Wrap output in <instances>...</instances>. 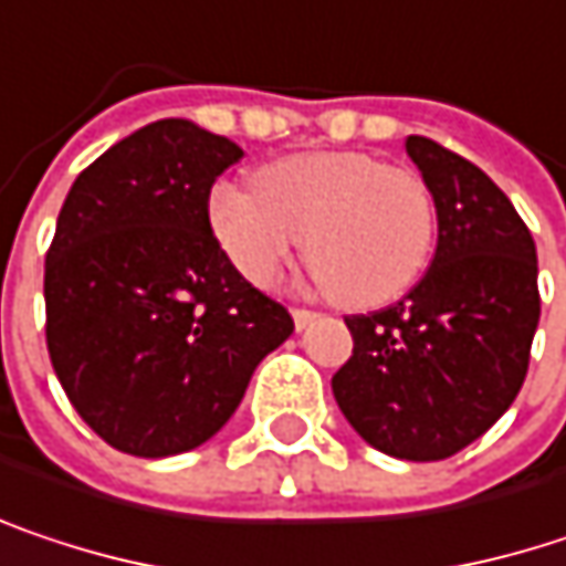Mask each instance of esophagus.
Instances as JSON below:
<instances>
[{
	"label": "esophagus",
	"instance_id": "esophagus-1",
	"mask_svg": "<svg viewBox=\"0 0 566 566\" xmlns=\"http://www.w3.org/2000/svg\"><path fill=\"white\" fill-rule=\"evenodd\" d=\"M291 317H294V327H297V331H304V327H311V324L317 321V311H307V307H294V311H291Z\"/></svg>",
	"mask_w": 566,
	"mask_h": 566
}]
</instances>
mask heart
Returning a JSON list of instances; mask_svg holds the SVG:
<instances>
[{
	"label": "heart",
	"mask_w": 566,
	"mask_h": 566,
	"mask_svg": "<svg viewBox=\"0 0 566 566\" xmlns=\"http://www.w3.org/2000/svg\"><path fill=\"white\" fill-rule=\"evenodd\" d=\"M217 245L245 282L269 287L301 245L343 307H379L421 279L437 210L415 168L363 151H301L262 165L252 190L217 184L207 200Z\"/></svg>",
	"instance_id": "heart-1"
}]
</instances>
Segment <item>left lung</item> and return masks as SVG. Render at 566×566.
<instances>
[{
    "mask_svg": "<svg viewBox=\"0 0 566 566\" xmlns=\"http://www.w3.org/2000/svg\"><path fill=\"white\" fill-rule=\"evenodd\" d=\"M437 210L431 269L398 304L346 317L334 398L398 460H447L509 411L538 331V252L512 200L467 158L408 135Z\"/></svg>",
    "mask_w": 566,
    "mask_h": 566,
    "instance_id": "1",
    "label": "left lung"
}]
</instances>
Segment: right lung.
I'll list each match as a JSON object with an SVG mask.
<instances>
[{"label":"right lung","mask_w":566,"mask_h":566,"mask_svg":"<svg viewBox=\"0 0 566 566\" xmlns=\"http://www.w3.org/2000/svg\"><path fill=\"white\" fill-rule=\"evenodd\" d=\"M242 148L158 119L74 180L44 259L51 366L77 415L132 457L217 434L255 366L294 331L217 245L210 187Z\"/></svg>","instance_id":"obj_1"}]
</instances>
